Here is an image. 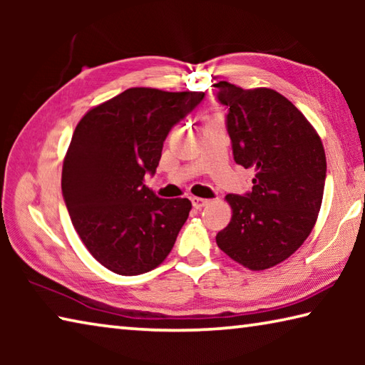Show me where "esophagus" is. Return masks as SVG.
Masks as SVG:
<instances>
[{
    "label": "esophagus",
    "mask_w": 365,
    "mask_h": 365,
    "mask_svg": "<svg viewBox=\"0 0 365 365\" xmlns=\"http://www.w3.org/2000/svg\"><path fill=\"white\" fill-rule=\"evenodd\" d=\"M191 202H193V206L196 209H201L209 205V200H205V197H197V196H193V200H191Z\"/></svg>",
    "instance_id": "34e87169"
}]
</instances>
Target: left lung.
Wrapping results in <instances>:
<instances>
[{"instance_id": "obj_1", "label": "left lung", "mask_w": 365, "mask_h": 365, "mask_svg": "<svg viewBox=\"0 0 365 365\" xmlns=\"http://www.w3.org/2000/svg\"><path fill=\"white\" fill-rule=\"evenodd\" d=\"M214 86L228 109L235 163L256 174L250 193L225 196L233 214L215 242L251 270L274 267L316 225L327 175L324 145L301 110L275 90Z\"/></svg>"}]
</instances>
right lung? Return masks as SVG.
<instances>
[{
  "label": "right lung",
  "mask_w": 365,
  "mask_h": 365,
  "mask_svg": "<svg viewBox=\"0 0 365 365\" xmlns=\"http://www.w3.org/2000/svg\"><path fill=\"white\" fill-rule=\"evenodd\" d=\"M205 93L128 88L77 123L63 165L72 225L98 262L119 275L156 269L188 219L187 197L164 200L143 183L164 140Z\"/></svg>",
  "instance_id": "add662e5"
}]
</instances>
